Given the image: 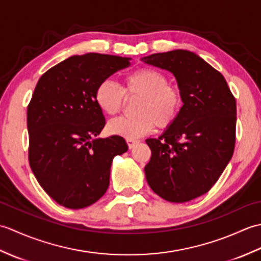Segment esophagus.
I'll list each match as a JSON object with an SVG mask.
<instances>
[{
    "label": "esophagus",
    "instance_id": "1",
    "mask_svg": "<svg viewBox=\"0 0 261 261\" xmlns=\"http://www.w3.org/2000/svg\"><path fill=\"white\" fill-rule=\"evenodd\" d=\"M126 143H127V146H129V148L131 149V148H134V147L137 145L138 140L132 139V138H127V139H126Z\"/></svg>",
    "mask_w": 261,
    "mask_h": 261
}]
</instances>
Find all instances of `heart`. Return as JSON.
<instances>
[{"label": "heart", "instance_id": "heart-1", "mask_svg": "<svg viewBox=\"0 0 261 261\" xmlns=\"http://www.w3.org/2000/svg\"><path fill=\"white\" fill-rule=\"evenodd\" d=\"M139 97L136 104L137 114L121 116L109 123V131L126 138L149 134L154 126L166 129L179 118L184 107V93L180 86L169 84L163 71L154 68H140L127 74L124 87L112 80H105L97 85L95 102L108 115H115L123 109L126 96Z\"/></svg>", "mask_w": 261, "mask_h": 261}]
</instances>
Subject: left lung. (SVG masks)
<instances>
[{
	"instance_id": "left-lung-1",
	"label": "left lung",
	"mask_w": 261,
	"mask_h": 261,
	"mask_svg": "<svg viewBox=\"0 0 261 261\" xmlns=\"http://www.w3.org/2000/svg\"><path fill=\"white\" fill-rule=\"evenodd\" d=\"M142 62L169 70L184 93L179 118L146 142L149 186L168 202L184 203L208 192L236 146L237 103L223 75L187 50L152 54Z\"/></svg>"
}]
</instances>
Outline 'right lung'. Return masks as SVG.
Returning a JSON list of instances; mask_svg holds the SVG:
<instances>
[{"mask_svg": "<svg viewBox=\"0 0 261 261\" xmlns=\"http://www.w3.org/2000/svg\"><path fill=\"white\" fill-rule=\"evenodd\" d=\"M130 65V58L90 53L57 64L37 83L27 111L29 164L40 186L65 207L98 201L113 158L127 150L120 136L92 139L107 123L94 97L97 85Z\"/></svg>", "mask_w": 261, "mask_h": 261, "instance_id": "add662e5", "label": "right lung"}]
</instances>
